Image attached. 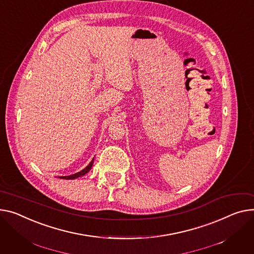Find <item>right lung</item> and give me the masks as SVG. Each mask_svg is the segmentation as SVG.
Masks as SVG:
<instances>
[{"instance_id":"obj_1","label":"right lung","mask_w":254,"mask_h":254,"mask_svg":"<svg viewBox=\"0 0 254 254\" xmlns=\"http://www.w3.org/2000/svg\"><path fill=\"white\" fill-rule=\"evenodd\" d=\"M93 163H94V158H93V160L89 163V165H88L87 167H84L82 171H80V172H78V173H76V174H74V175L65 176V177H59V178H60V179H63V180H74V179H77V178H79V177H81V176H83V175H86L87 173H89L90 170L92 168V166H93Z\"/></svg>"}]
</instances>
